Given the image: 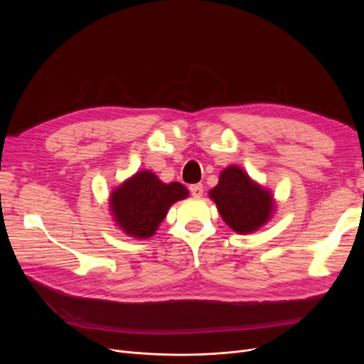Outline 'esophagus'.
<instances>
[{"label":"esophagus","mask_w":364,"mask_h":364,"mask_svg":"<svg viewBox=\"0 0 364 364\" xmlns=\"http://www.w3.org/2000/svg\"><path fill=\"white\" fill-rule=\"evenodd\" d=\"M188 188H190V193H192V196H195V198H200L203 195L202 184H192Z\"/></svg>","instance_id":"1"}]
</instances>
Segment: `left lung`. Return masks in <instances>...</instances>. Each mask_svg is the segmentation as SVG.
<instances>
[{
	"label": "left lung",
	"instance_id": "left-lung-1",
	"mask_svg": "<svg viewBox=\"0 0 364 364\" xmlns=\"http://www.w3.org/2000/svg\"><path fill=\"white\" fill-rule=\"evenodd\" d=\"M209 198L217 203L224 223L240 235L258 230L274 213L273 195L236 165L221 172Z\"/></svg>",
	"mask_w": 364,
	"mask_h": 364
}]
</instances>
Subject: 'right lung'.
I'll return each mask as SVG.
<instances>
[{"instance_id": "obj_1", "label": "right lung", "mask_w": 364, "mask_h": 364, "mask_svg": "<svg viewBox=\"0 0 364 364\" xmlns=\"http://www.w3.org/2000/svg\"><path fill=\"white\" fill-rule=\"evenodd\" d=\"M187 196L188 190L183 184L162 183L146 169L113 190L110 211L117 225L128 236L149 239L156 233L169 206Z\"/></svg>"}]
</instances>
